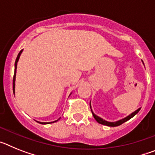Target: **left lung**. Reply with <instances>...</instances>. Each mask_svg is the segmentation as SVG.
I'll use <instances>...</instances> for the list:
<instances>
[{
    "mask_svg": "<svg viewBox=\"0 0 155 155\" xmlns=\"http://www.w3.org/2000/svg\"><path fill=\"white\" fill-rule=\"evenodd\" d=\"M142 62H143V61H142ZM143 65H144V64H143ZM90 108H91V113H92V115H93V116H94V118L95 119V120L98 122V124H102V125H105V126H108V127H117V126L121 125V124H123L124 123L127 122V120H130V119L132 118V117H134L135 115L137 114L138 112L140 110V108H139V109H137L136 111H134V113H132L131 114H130L129 116H127V117H125V118L122 119V120H118V121H116V122H109V121H106V120H103V119L101 118V117H99V116H98L97 115H95L94 113H93V111H92V109H91V102H90Z\"/></svg>",
    "mask_w": 155,
    "mask_h": 155,
    "instance_id": "obj_1",
    "label": "left lung"
}]
</instances>
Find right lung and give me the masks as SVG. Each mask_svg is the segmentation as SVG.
<instances>
[{
	"mask_svg": "<svg viewBox=\"0 0 155 155\" xmlns=\"http://www.w3.org/2000/svg\"><path fill=\"white\" fill-rule=\"evenodd\" d=\"M23 50H21V51L19 52V53L18 54V57L17 58H16V61H15V74H14V78H13V91L14 93H15V78H16V69H17V64H18V60H19V57H20V56H21V53H22ZM61 118H59L57 120H55V121L53 122H50V123H42V122H39L37 121L38 123H39V124H53V123H55V122L58 121L59 120H60Z\"/></svg>",
	"mask_w": 155,
	"mask_h": 155,
	"instance_id": "add662e5",
	"label": "right lung"
}]
</instances>
